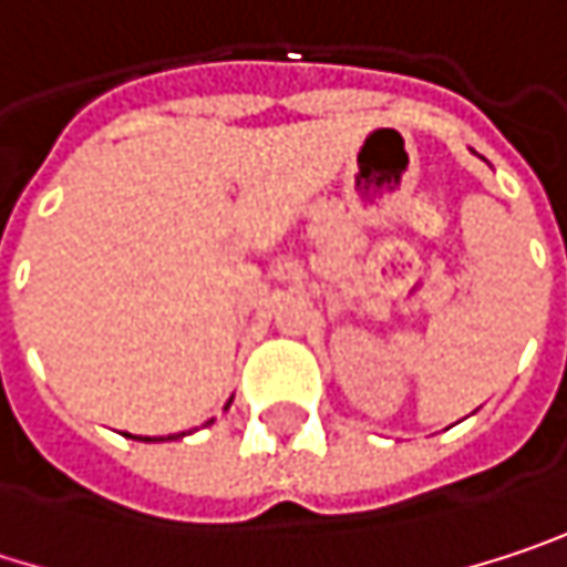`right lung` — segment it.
<instances>
[{
  "instance_id": "right-lung-1",
  "label": "right lung",
  "mask_w": 567,
  "mask_h": 567,
  "mask_svg": "<svg viewBox=\"0 0 567 567\" xmlns=\"http://www.w3.org/2000/svg\"><path fill=\"white\" fill-rule=\"evenodd\" d=\"M229 403H233V396H229ZM229 403H226V406H223V410H229ZM179 436H183V433H179Z\"/></svg>"
}]
</instances>
